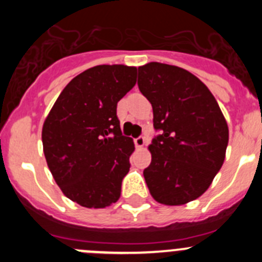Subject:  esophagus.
Returning <instances> with one entry per match:
<instances>
[{
    "label": "esophagus",
    "instance_id": "obj_1",
    "mask_svg": "<svg viewBox=\"0 0 262 262\" xmlns=\"http://www.w3.org/2000/svg\"><path fill=\"white\" fill-rule=\"evenodd\" d=\"M134 142H135L136 147H138V148H142L143 145L145 144V138H144V136L140 135V136H138V138L134 139Z\"/></svg>",
    "mask_w": 262,
    "mask_h": 262
}]
</instances>
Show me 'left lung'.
<instances>
[{
	"instance_id": "1",
	"label": "left lung",
	"mask_w": 262,
	"mask_h": 262,
	"mask_svg": "<svg viewBox=\"0 0 262 262\" xmlns=\"http://www.w3.org/2000/svg\"><path fill=\"white\" fill-rule=\"evenodd\" d=\"M138 86L151 102L159 133L143 172L149 193L168 206L196 200L221 170L228 144L216 99L190 72L161 62L139 67Z\"/></svg>"
}]
</instances>
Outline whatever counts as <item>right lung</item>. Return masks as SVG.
I'll return each mask as SVG.
<instances>
[{"instance_id":"right-lung-1","label":"right lung","mask_w":262,"mask_h":262,"mask_svg":"<svg viewBox=\"0 0 262 262\" xmlns=\"http://www.w3.org/2000/svg\"><path fill=\"white\" fill-rule=\"evenodd\" d=\"M135 84V67H93L64 88L43 124V151L55 181L88 209L119 200L135 147L122 135L117 105Z\"/></svg>"}]
</instances>
